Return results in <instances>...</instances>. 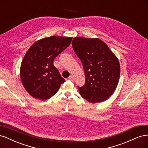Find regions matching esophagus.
Wrapping results in <instances>:
<instances>
[{"label":"esophagus","instance_id":"esophagus-1","mask_svg":"<svg viewBox=\"0 0 148 148\" xmlns=\"http://www.w3.org/2000/svg\"><path fill=\"white\" fill-rule=\"evenodd\" d=\"M69 80H70V81H71V82H73V76H70V77H69Z\"/></svg>","mask_w":148,"mask_h":148}]
</instances>
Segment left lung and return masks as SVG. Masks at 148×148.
<instances>
[{"mask_svg": "<svg viewBox=\"0 0 148 148\" xmlns=\"http://www.w3.org/2000/svg\"><path fill=\"white\" fill-rule=\"evenodd\" d=\"M71 44L82 61L86 77L84 85L78 86L80 95L91 103L108 99L119 81L120 68L117 58L99 39L77 37Z\"/></svg>", "mask_w": 148, "mask_h": 148, "instance_id": "obj_1", "label": "left lung"}]
</instances>
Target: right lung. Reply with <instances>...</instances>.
<instances>
[{"label": "right lung", "mask_w": 148, "mask_h": 148, "mask_svg": "<svg viewBox=\"0 0 148 148\" xmlns=\"http://www.w3.org/2000/svg\"><path fill=\"white\" fill-rule=\"evenodd\" d=\"M72 38L51 36L34 42L21 62L20 78L24 88L36 99L45 101L59 90L65 80L53 60L68 47Z\"/></svg>", "instance_id": "add662e5"}]
</instances>
